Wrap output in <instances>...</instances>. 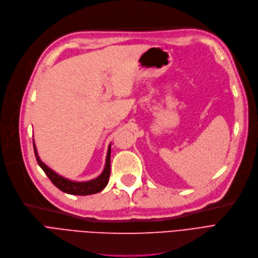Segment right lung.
I'll return each instance as SVG.
<instances>
[{
	"mask_svg": "<svg viewBox=\"0 0 258 258\" xmlns=\"http://www.w3.org/2000/svg\"><path fill=\"white\" fill-rule=\"evenodd\" d=\"M33 142V150H35V155L37 161L40 165L41 169L47 175V177L50 179V181L57 186L62 192L71 195H80V196H86V195H92L101 192L102 189L107 185L109 174H110V144L108 145L107 155H106V160L105 165L102 173L100 174L98 177L92 179V180L87 181H75L71 180L69 178H65L58 173H55L53 170H51L49 166H47L44 163L38 155L37 147L35 140Z\"/></svg>",
	"mask_w": 258,
	"mask_h": 258,
	"instance_id": "1",
	"label": "right lung"
}]
</instances>
